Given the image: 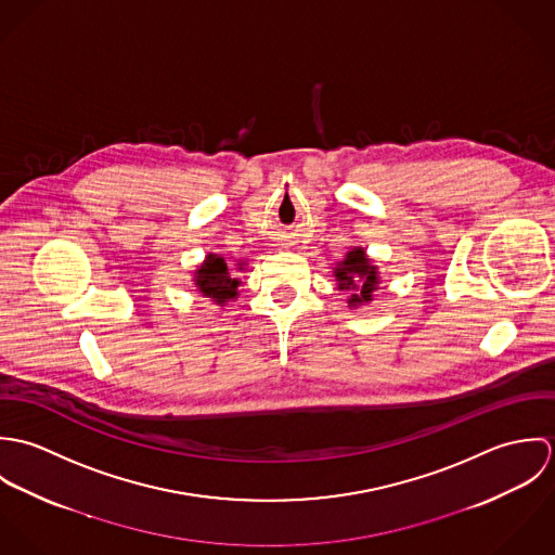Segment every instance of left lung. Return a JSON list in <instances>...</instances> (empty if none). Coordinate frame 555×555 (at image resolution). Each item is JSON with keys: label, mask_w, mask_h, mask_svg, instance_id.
I'll return each mask as SVG.
<instances>
[{"label": "left lung", "mask_w": 555, "mask_h": 555, "mask_svg": "<svg viewBox=\"0 0 555 555\" xmlns=\"http://www.w3.org/2000/svg\"><path fill=\"white\" fill-rule=\"evenodd\" d=\"M335 278L339 282V291L350 293L348 304H352V306L370 304L372 293L378 286L376 267L370 264V260L365 258V251L361 247L348 251L346 260L335 269Z\"/></svg>", "instance_id": "1"}]
</instances>
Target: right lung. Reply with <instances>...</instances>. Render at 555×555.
<instances>
[{"label":"right lung","instance_id":"1","mask_svg":"<svg viewBox=\"0 0 555 555\" xmlns=\"http://www.w3.org/2000/svg\"><path fill=\"white\" fill-rule=\"evenodd\" d=\"M196 286L205 297L224 304L237 295L238 280L231 275L222 256L209 254L203 267L196 271Z\"/></svg>","mask_w":555,"mask_h":555}]
</instances>
